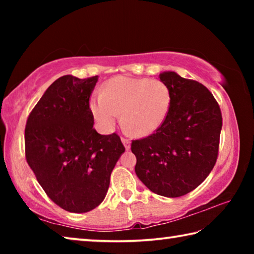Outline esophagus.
Segmentation results:
<instances>
[{"mask_svg": "<svg viewBox=\"0 0 254 254\" xmlns=\"http://www.w3.org/2000/svg\"><path fill=\"white\" fill-rule=\"evenodd\" d=\"M121 140H122V142H123V144H124V147H126V149L127 150H128L131 148V142H130V140L128 139H126V137H121Z\"/></svg>", "mask_w": 254, "mask_h": 254, "instance_id": "34e87169", "label": "esophagus"}]
</instances>
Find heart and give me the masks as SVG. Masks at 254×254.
<instances>
[{
  "mask_svg": "<svg viewBox=\"0 0 254 254\" xmlns=\"http://www.w3.org/2000/svg\"><path fill=\"white\" fill-rule=\"evenodd\" d=\"M171 93L161 80L118 76L109 80L103 93L89 102L94 119L103 130H111L122 112L123 124L133 134H151L165 121Z\"/></svg>",
  "mask_w": 254,
  "mask_h": 254,
  "instance_id": "b5f03b06",
  "label": "heart"
}]
</instances>
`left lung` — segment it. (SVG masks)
<instances>
[{"mask_svg": "<svg viewBox=\"0 0 254 254\" xmlns=\"http://www.w3.org/2000/svg\"><path fill=\"white\" fill-rule=\"evenodd\" d=\"M171 104L156 132L131 143L135 174L154 194L180 197L194 190L214 168L218 156L222 113L203 84L174 71L159 75Z\"/></svg>", "mask_w": 254, "mask_h": 254, "instance_id": "8db88e82", "label": "left lung"}]
</instances>
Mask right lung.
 <instances>
[{
    "label": "right lung",
    "mask_w": 254,
    "mask_h": 254,
    "mask_svg": "<svg viewBox=\"0 0 254 254\" xmlns=\"http://www.w3.org/2000/svg\"><path fill=\"white\" fill-rule=\"evenodd\" d=\"M97 76L55 80L29 114L25 159L47 196L71 213H86L105 198L112 170L126 151L117 133L94 126L89 97Z\"/></svg>",
    "instance_id": "1"
}]
</instances>
